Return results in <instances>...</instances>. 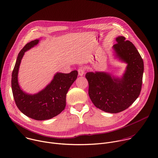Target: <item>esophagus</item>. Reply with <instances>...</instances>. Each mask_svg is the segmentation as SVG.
<instances>
[{
    "label": "esophagus",
    "instance_id": "1",
    "mask_svg": "<svg viewBox=\"0 0 158 158\" xmlns=\"http://www.w3.org/2000/svg\"><path fill=\"white\" fill-rule=\"evenodd\" d=\"M78 75H79L80 76H83V75L85 74V69H84V68L80 67V68L78 69Z\"/></svg>",
    "mask_w": 158,
    "mask_h": 158
}]
</instances>
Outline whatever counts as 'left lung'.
Masks as SVG:
<instances>
[{
    "instance_id": "left-lung-1",
    "label": "left lung",
    "mask_w": 158,
    "mask_h": 158,
    "mask_svg": "<svg viewBox=\"0 0 158 158\" xmlns=\"http://www.w3.org/2000/svg\"><path fill=\"white\" fill-rule=\"evenodd\" d=\"M114 55L127 64L121 78L104 72H87L88 94L97 108L110 113L123 111L138 98L142 86L143 60L135 45L125 37L116 38Z\"/></svg>"
}]
</instances>
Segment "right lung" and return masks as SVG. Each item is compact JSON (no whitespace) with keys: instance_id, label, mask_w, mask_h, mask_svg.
<instances>
[{"instance_id":"add662e5","label":"right lung","mask_w":158,"mask_h":158,"mask_svg":"<svg viewBox=\"0 0 158 158\" xmlns=\"http://www.w3.org/2000/svg\"><path fill=\"white\" fill-rule=\"evenodd\" d=\"M40 40L27 44L19 52L12 74V90L15 104L27 116L35 120H46L59 114L66 106L67 93L76 80L78 72L70 73L57 72L51 82L42 90L31 94L23 91L18 82V73L21 60L27 50L37 45Z\"/></svg>"}]
</instances>
